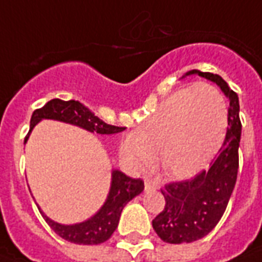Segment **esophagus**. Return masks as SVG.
Instances as JSON below:
<instances>
[{
  "label": "esophagus",
  "instance_id": "34e87169",
  "mask_svg": "<svg viewBox=\"0 0 262 262\" xmlns=\"http://www.w3.org/2000/svg\"><path fill=\"white\" fill-rule=\"evenodd\" d=\"M144 187H145V191H152V189L159 188V184H158V181H155V180L147 179L144 181Z\"/></svg>",
  "mask_w": 262,
  "mask_h": 262
}]
</instances>
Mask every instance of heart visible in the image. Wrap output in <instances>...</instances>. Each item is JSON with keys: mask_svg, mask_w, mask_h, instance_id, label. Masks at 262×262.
<instances>
[{"mask_svg": "<svg viewBox=\"0 0 262 262\" xmlns=\"http://www.w3.org/2000/svg\"><path fill=\"white\" fill-rule=\"evenodd\" d=\"M227 107L210 83L198 82L167 96L139 132L121 141L127 165L135 170L161 165L173 177L195 174L210 162L224 139Z\"/></svg>", "mask_w": 262, "mask_h": 262, "instance_id": "heart-1", "label": "heart"}]
</instances>
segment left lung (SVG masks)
<instances>
[{
	"instance_id": "8db88e82",
	"label": "left lung",
	"mask_w": 262,
	"mask_h": 262,
	"mask_svg": "<svg viewBox=\"0 0 262 262\" xmlns=\"http://www.w3.org/2000/svg\"><path fill=\"white\" fill-rule=\"evenodd\" d=\"M192 74L217 83L224 92L229 101L228 127L219 155L207 170L198 173L191 180L169 183L161 189L166 205L152 220V228L163 242L173 245L195 242L214 228L228 206L239 169L237 151L242 123L237 95L217 74L191 70L184 77Z\"/></svg>"
}]
</instances>
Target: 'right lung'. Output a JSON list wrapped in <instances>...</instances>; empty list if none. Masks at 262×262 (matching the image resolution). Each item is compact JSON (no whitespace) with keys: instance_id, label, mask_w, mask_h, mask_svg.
Masks as SVG:
<instances>
[{"instance_id":"add662e5","label":"right lung","mask_w":262,"mask_h":262,"mask_svg":"<svg viewBox=\"0 0 262 262\" xmlns=\"http://www.w3.org/2000/svg\"><path fill=\"white\" fill-rule=\"evenodd\" d=\"M42 119H55L60 122L71 123V125L86 129L92 133H99V135H114V133L125 130V127L114 126L101 121L79 101H75V100L64 101V100L53 99L33 113L31 121H30L29 135L26 136L25 143L29 139L33 127ZM143 189H144V181L141 179H132L122 171L113 170L111 187H110V192L104 205L100 207V210L93 217L86 221L73 225L59 224L45 215L39 206H38V210L42 214L48 225L60 237L71 243H77V245H100L108 241L114 231L117 229L119 217L125 205L143 192Z\"/></svg>"}]
</instances>
